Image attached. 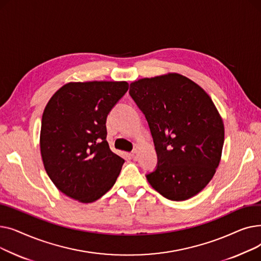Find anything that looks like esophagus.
<instances>
[{
    "instance_id": "34e87169",
    "label": "esophagus",
    "mask_w": 261,
    "mask_h": 261,
    "mask_svg": "<svg viewBox=\"0 0 261 261\" xmlns=\"http://www.w3.org/2000/svg\"><path fill=\"white\" fill-rule=\"evenodd\" d=\"M130 156L135 160L136 158H138V151H136V150H134V151H132V152L130 153Z\"/></svg>"
}]
</instances>
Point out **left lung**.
<instances>
[{"label": "left lung", "instance_id": "8db88e82", "mask_svg": "<svg viewBox=\"0 0 261 261\" xmlns=\"http://www.w3.org/2000/svg\"><path fill=\"white\" fill-rule=\"evenodd\" d=\"M129 94L148 121L158 154L155 169L146 174L150 185L171 201L199 194L213 179L224 143L212 98L176 73L134 81Z\"/></svg>", "mask_w": 261, "mask_h": 261}]
</instances>
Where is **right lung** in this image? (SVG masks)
Returning a JSON list of instances; mask_svg holds the SVG:
<instances>
[{
    "instance_id": "obj_1",
    "label": "right lung",
    "mask_w": 261,
    "mask_h": 261,
    "mask_svg": "<svg viewBox=\"0 0 261 261\" xmlns=\"http://www.w3.org/2000/svg\"><path fill=\"white\" fill-rule=\"evenodd\" d=\"M126 81L70 82L47 102L41 121L44 168L61 193L82 203L114 185L125 160L107 142V116L126 94Z\"/></svg>"
}]
</instances>
